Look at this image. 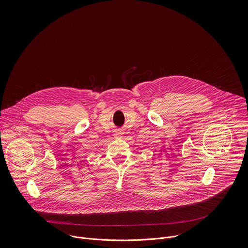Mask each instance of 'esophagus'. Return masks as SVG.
I'll list each match as a JSON object with an SVG mask.
<instances>
[{"label":"esophagus","mask_w":248,"mask_h":248,"mask_svg":"<svg viewBox=\"0 0 248 248\" xmlns=\"http://www.w3.org/2000/svg\"><path fill=\"white\" fill-rule=\"evenodd\" d=\"M115 135H116V137H119V136H121V135H122V132H121V131H119V132H117Z\"/></svg>","instance_id":"esophagus-1"}]
</instances>
